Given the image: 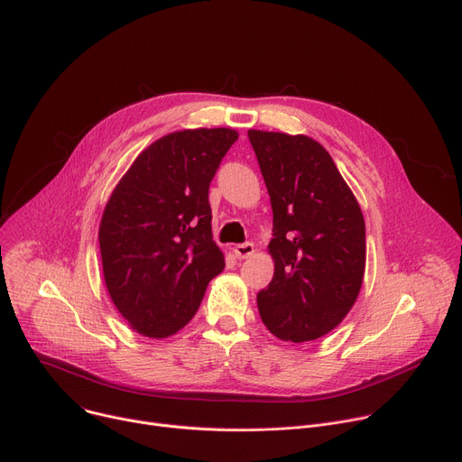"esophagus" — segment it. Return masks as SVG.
<instances>
[{
    "mask_svg": "<svg viewBox=\"0 0 462 462\" xmlns=\"http://www.w3.org/2000/svg\"><path fill=\"white\" fill-rule=\"evenodd\" d=\"M234 254L237 259H246L254 254V245L252 243H241L234 246Z\"/></svg>",
    "mask_w": 462,
    "mask_h": 462,
    "instance_id": "obj_1",
    "label": "esophagus"
}]
</instances>
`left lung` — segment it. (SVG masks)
<instances>
[{
	"mask_svg": "<svg viewBox=\"0 0 462 462\" xmlns=\"http://www.w3.org/2000/svg\"><path fill=\"white\" fill-rule=\"evenodd\" d=\"M248 139L274 216V278L257 292L259 316L280 340L321 338L347 316L364 282L362 210L319 143L259 129Z\"/></svg>",
	"mask_w": 462,
	"mask_h": 462,
	"instance_id": "1",
	"label": "left lung"
}]
</instances>
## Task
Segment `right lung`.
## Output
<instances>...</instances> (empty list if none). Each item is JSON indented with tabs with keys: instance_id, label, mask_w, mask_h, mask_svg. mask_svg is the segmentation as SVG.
I'll return each instance as SVG.
<instances>
[{
	"instance_id": "1",
	"label": "right lung",
	"mask_w": 462,
	"mask_h": 462,
	"mask_svg": "<svg viewBox=\"0 0 462 462\" xmlns=\"http://www.w3.org/2000/svg\"><path fill=\"white\" fill-rule=\"evenodd\" d=\"M237 137L230 127L175 131L148 146L109 197L98 230L104 280L143 337L180 331L225 269L208 189Z\"/></svg>"
}]
</instances>
